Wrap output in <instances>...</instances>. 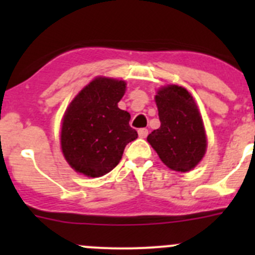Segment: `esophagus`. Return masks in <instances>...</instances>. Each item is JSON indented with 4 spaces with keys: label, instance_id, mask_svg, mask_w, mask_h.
<instances>
[{
    "label": "esophagus",
    "instance_id": "1",
    "mask_svg": "<svg viewBox=\"0 0 255 255\" xmlns=\"http://www.w3.org/2000/svg\"><path fill=\"white\" fill-rule=\"evenodd\" d=\"M138 134H139L140 138H145L146 135H148V129H146V128H140V129L138 130Z\"/></svg>",
    "mask_w": 255,
    "mask_h": 255
}]
</instances>
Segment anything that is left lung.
<instances>
[{
	"label": "left lung",
	"instance_id": "left-lung-1",
	"mask_svg": "<svg viewBox=\"0 0 255 255\" xmlns=\"http://www.w3.org/2000/svg\"><path fill=\"white\" fill-rule=\"evenodd\" d=\"M160 127L146 140L171 170L190 171L206 153V133L199 109L186 89L161 87L155 96Z\"/></svg>",
	"mask_w": 255,
	"mask_h": 255
}]
</instances>
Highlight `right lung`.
<instances>
[{"instance_id": "1", "label": "right lung", "mask_w": 255, "mask_h": 255, "mask_svg": "<svg viewBox=\"0 0 255 255\" xmlns=\"http://www.w3.org/2000/svg\"><path fill=\"white\" fill-rule=\"evenodd\" d=\"M125 91L122 80L96 78L69 105L61 123V150L78 173L90 177L110 173L126 145L137 139L130 115L118 109Z\"/></svg>"}]
</instances>
